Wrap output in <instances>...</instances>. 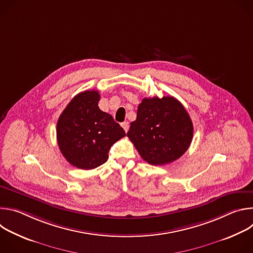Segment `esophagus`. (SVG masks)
Wrapping results in <instances>:
<instances>
[{
  "label": "esophagus",
  "mask_w": 253,
  "mask_h": 253,
  "mask_svg": "<svg viewBox=\"0 0 253 253\" xmlns=\"http://www.w3.org/2000/svg\"><path fill=\"white\" fill-rule=\"evenodd\" d=\"M122 127L125 130V132H127L129 130V123L128 122H123L122 123Z\"/></svg>",
  "instance_id": "34e87169"
}]
</instances>
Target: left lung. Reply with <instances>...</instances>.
Listing matches in <instances>:
<instances>
[{"label": "left lung", "mask_w": 253, "mask_h": 253, "mask_svg": "<svg viewBox=\"0 0 253 253\" xmlns=\"http://www.w3.org/2000/svg\"><path fill=\"white\" fill-rule=\"evenodd\" d=\"M127 136L146 162L164 165L186 152L193 137V124L183 105L174 97L144 98Z\"/></svg>", "instance_id": "obj_1"}]
</instances>
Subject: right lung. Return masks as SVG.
<instances>
[{"instance_id":"add662e5","label":"right lung","mask_w":253,"mask_h":253,"mask_svg":"<svg viewBox=\"0 0 253 253\" xmlns=\"http://www.w3.org/2000/svg\"><path fill=\"white\" fill-rule=\"evenodd\" d=\"M98 91H84L70 101L57 122V141L66 160L90 170L108 160V152L126 133L113 117L99 109Z\"/></svg>"}]
</instances>
